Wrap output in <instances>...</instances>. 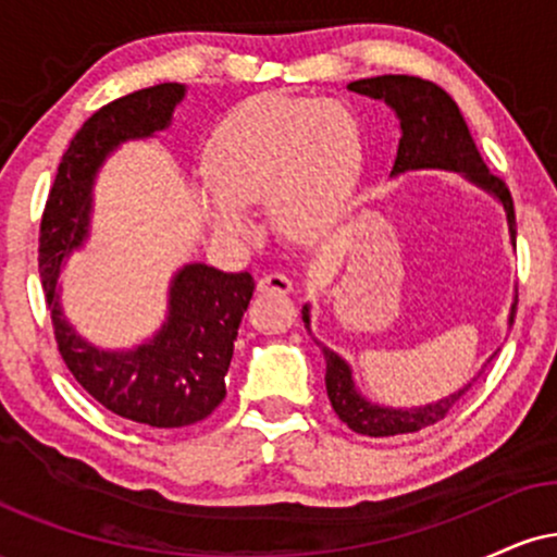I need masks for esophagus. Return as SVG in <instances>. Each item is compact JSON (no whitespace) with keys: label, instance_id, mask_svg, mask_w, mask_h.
<instances>
[{"label":"esophagus","instance_id":"1","mask_svg":"<svg viewBox=\"0 0 557 557\" xmlns=\"http://www.w3.org/2000/svg\"><path fill=\"white\" fill-rule=\"evenodd\" d=\"M293 290V280L283 272H272L264 274L259 280V293H290Z\"/></svg>","mask_w":557,"mask_h":557}]
</instances>
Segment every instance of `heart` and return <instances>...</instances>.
I'll return each mask as SVG.
<instances>
[{"mask_svg": "<svg viewBox=\"0 0 557 557\" xmlns=\"http://www.w3.org/2000/svg\"><path fill=\"white\" fill-rule=\"evenodd\" d=\"M359 162V127L337 101L257 99L214 127L203 151L209 222L230 238H251L243 207L267 203L287 238L322 233Z\"/></svg>", "mask_w": 557, "mask_h": 557, "instance_id": "1", "label": "heart"}]
</instances>
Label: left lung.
Instances as JSON below:
<instances>
[{
  "label": "left lung",
  "mask_w": 557,
  "mask_h": 557,
  "mask_svg": "<svg viewBox=\"0 0 557 557\" xmlns=\"http://www.w3.org/2000/svg\"><path fill=\"white\" fill-rule=\"evenodd\" d=\"M350 91L369 96V99H380L398 114L400 120V144L398 157H395L393 172L389 175H403L411 170H450L461 172L466 181L479 185L503 203L505 216H508V233L510 243L516 246V214H513V198L510 190L505 188L500 177H495L484 164L479 154L474 138H471L469 125H466L461 110L456 101L447 96L437 83L413 78V75H376V78H363L348 83ZM516 304L510 306V319L513 324ZM304 322L306 330L311 332V306H304ZM317 341V337H314ZM322 348L324 361H327V374H324V385L335 413L341 421L350 426L354 432L369 434V437H393V434L419 432L424 426L437 424L450 413L458 398L471 387L463 385L447 398L437 403H426L419 408H389L380 403L367 400L356 389L354 372H350L348 361L341 359L335 350L317 341Z\"/></svg>",
  "instance_id": "left-lung-1"
}]
</instances>
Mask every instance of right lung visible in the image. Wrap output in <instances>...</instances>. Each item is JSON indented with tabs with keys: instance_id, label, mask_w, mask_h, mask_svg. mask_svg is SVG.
<instances>
[{
	"instance_id": "add662e5",
	"label": "right lung",
	"mask_w": 557,
	"mask_h": 557,
	"mask_svg": "<svg viewBox=\"0 0 557 557\" xmlns=\"http://www.w3.org/2000/svg\"><path fill=\"white\" fill-rule=\"evenodd\" d=\"M183 96V83H159L94 112L62 154L38 235V272L62 361L107 411L157 430L196 424L225 398V374L253 296V277L185 264L170 283L164 324L131 350H104L83 341L62 317L57 280L62 261L88 238L94 181L104 159L125 140L164 131Z\"/></svg>"
}]
</instances>
